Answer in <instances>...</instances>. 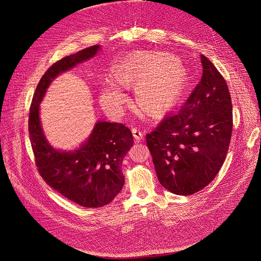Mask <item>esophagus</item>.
Instances as JSON below:
<instances>
[{
  "label": "esophagus",
  "mask_w": 261,
  "mask_h": 261,
  "mask_svg": "<svg viewBox=\"0 0 261 261\" xmlns=\"http://www.w3.org/2000/svg\"><path fill=\"white\" fill-rule=\"evenodd\" d=\"M132 132H133V136L135 137V139H136V141H137V142H140V141L143 139L144 134L142 133V130H141L140 128L133 127V128H132Z\"/></svg>",
  "instance_id": "34e87169"
}]
</instances>
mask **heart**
<instances>
[{
  "mask_svg": "<svg viewBox=\"0 0 261 261\" xmlns=\"http://www.w3.org/2000/svg\"><path fill=\"white\" fill-rule=\"evenodd\" d=\"M114 75L122 85L138 83L137 100L142 107L150 110L171 106L186 83L185 69L169 54L133 55L116 67ZM125 99L124 93L114 84H107L101 90V104L109 113H119Z\"/></svg>",
  "mask_w": 261,
  "mask_h": 261,
  "instance_id": "heart-1",
  "label": "heart"
}]
</instances>
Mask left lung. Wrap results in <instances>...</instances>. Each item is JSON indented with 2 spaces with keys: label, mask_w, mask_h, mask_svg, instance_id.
Here are the masks:
<instances>
[{
  "label": "left lung",
  "mask_w": 261,
  "mask_h": 261,
  "mask_svg": "<svg viewBox=\"0 0 261 261\" xmlns=\"http://www.w3.org/2000/svg\"><path fill=\"white\" fill-rule=\"evenodd\" d=\"M201 63L202 79L184 106L146 136L159 182L176 195H192L213 180L231 138L226 82L204 55Z\"/></svg>",
  "instance_id": "1"
}]
</instances>
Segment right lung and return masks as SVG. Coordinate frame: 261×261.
<instances>
[{
  "instance_id": "add662e5",
  "label": "right lung",
  "mask_w": 261,
  "mask_h": 261,
  "mask_svg": "<svg viewBox=\"0 0 261 261\" xmlns=\"http://www.w3.org/2000/svg\"><path fill=\"white\" fill-rule=\"evenodd\" d=\"M100 46L86 48L54 63L37 86L30 110L29 132L38 170L44 180L72 202L89 208L110 203L121 191V164L134 145L130 129L122 123L98 121L89 139L73 151L54 149L40 120V103L60 73L93 58Z\"/></svg>"
}]
</instances>
